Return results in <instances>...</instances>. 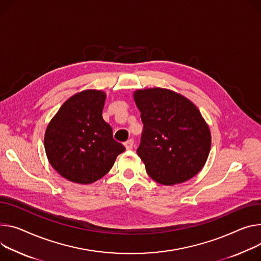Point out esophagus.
Instances as JSON below:
<instances>
[{
  "instance_id": "34e87169",
  "label": "esophagus",
  "mask_w": 261,
  "mask_h": 261,
  "mask_svg": "<svg viewBox=\"0 0 261 261\" xmlns=\"http://www.w3.org/2000/svg\"><path fill=\"white\" fill-rule=\"evenodd\" d=\"M124 146H125V148H126L127 150H131V149L133 148V146H134V141H133V139H129V140H127L126 143L124 144Z\"/></svg>"
}]
</instances>
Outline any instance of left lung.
Instances as JSON below:
<instances>
[{
  "instance_id": "left-lung-1",
  "label": "left lung",
  "mask_w": 261,
  "mask_h": 261,
  "mask_svg": "<svg viewBox=\"0 0 261 261\" xmlns=\"http://www.w3.org/2000/svg\"><path fill=\"white\" fill-rule=\"evenodd\" d=\"M144 124L137 155L148 175L163 185L185 182L205 165L211 148L209 127L198 107L167 88L133 92Z\"/></svg>"
}]
</instances>
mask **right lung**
<instances>
[{
	"label": "right lung",
	"mask_w": 261,
	"mask_h": 261,
	"mask_svg": "<svg viewBox=\"0 0 261 261\" xmlns=\"http://www.w3.org/2000/svg\"><path fill=\"white\" fill-rule=\"evenodd\" d=\"M106 93L86 89L67 99L44 133V150L54 170L68 181L90 184L105 176L125 147L113 139L102 116Z\"/></svg>",
	"instance_id": "add662e5"
}]
</instances>
